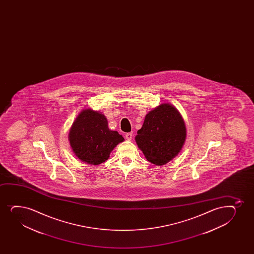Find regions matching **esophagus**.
<instances>
[{"label":"esophagus","instance_id":"esophagus-1","mask_svg":"<svg viewBox=\"0 0 254 254\" xmlns=\"http://www.w3.org/2000/svg\"><path fill=\"white\" fill-rule=\"evenodd\" d=\"M132 137H133V133L132 132L126 134V140H131Z\"/></svg>","mask_w":254,"mask_h":254}]
</instances>
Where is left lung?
I'll return each mask as SVG.
<instances>
[{"mask_svg": "<svg viewBox=\"0 0 254 254\" xmlns=\"http://www.w3.org/2000/svg\"><path fill=\"white\" fill-rule=\"evenodd\" d=\"M186 137L181 114L171 104L163 103L146 114L135 141L150 163L161 166L178 155Z\"/></svg>", "mask_w": 254, "mask_h": 254, "instance_id": "left-lung-1", "label": "left lung"}]
</instances>
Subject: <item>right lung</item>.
Listing matches in <instances>:
<instances>
[{
	"instance_id": "right-lung-1",
	"label": "right lung",
	"mask_w": 254,
	"mask_h": 254,
	"mask_svg": "<svg viewBox=\"0 0 254 254\" xmlns=\"http://www.w3.org/2000/svg\"><path fill=\"white\" fill-rule=\"evenodd\" d=\"M70 146L82 162L98 165L108 160L114 147L125 139L108 128V120L90 108L79 113L70 128Z\"/></svg>"
}]
</instances>
